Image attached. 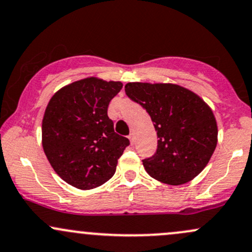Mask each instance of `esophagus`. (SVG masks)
I'll use <instances>...</instances> for the list:
<instances>
[{
    "label": "esophagus",
    "mask_w": 252,
    "mask_h": 252,
    "mask_svg": "<svg viewBox=\"0 0 252 252\" xmlns=\"http://www.w3.org/2000/svg\"><path fill=\"white\" fill-rule=\"evenodd\" d=\"M128 137H129V140H130V143L134 144L135 143V134H134V132H131V134H130Z\"/></svg>",
    "instance_id": "1"
}]
</instances>
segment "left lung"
<instances>
[{
  "instance_id": "1",
  "label": "left lung",
  "mask_w": 252,
  "mask_h": 252,
  "mask_svg": "<svg viewBox=\"0 0 252 252\" xmlns=\"http://www.w3.org/2000/svg\"><path fill=\"white\" fill-rule=\"evenodd\" d=\"M126 94L147 110L158 134L156 153L142 161L147 173L173 186L193 180L207 166L218 142L210 106L176 84L128 83Z\"/></svg>"
}]
</instances>
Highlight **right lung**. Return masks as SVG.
Instances as JSON below:
<instances>
[{
  "label": "right lung",
  "mask_w": 252,
  "mask_h": 252,
  "mask_svg": "<svg viewBox=\"0 0 252 252\" xmlns=\"http://www.w3.org/2000/svg\"><path fill=\"white\" fill-rule=\"evenodd\" d=\"M121 82L96 77L68 84L51 98L42 118V148L63 181L79 189L103 185L116 172L129 146L114 130L108 106Z\"/></svg>",
  "instance_id": "1"
}]
</instances>
